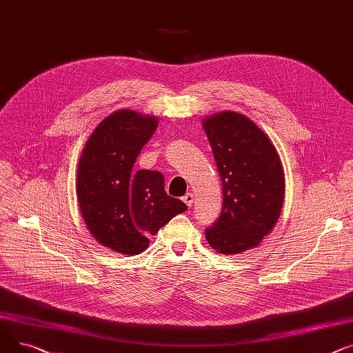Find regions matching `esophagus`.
Here are the masks:
<instances>
[{"label": "esophagus", "mask_w": 353, "mask_h": 353, "mask_svg": "<svg viewBox=\"0 0 353 353\" xmlns=\"http://www.w3.org/2000/svg\"><path fill=\"white\" fill-rule=\"evenodd\" d=\"M182 199H183V202L186 203V206H190V208H191L192 203H194V195H192L191 192H188Z\"/></svg>", "instance_id": "34e87169"}]
</instances>
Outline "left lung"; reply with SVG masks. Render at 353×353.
Wrapping results in <instances>:
<instances>
[{
	"instance_id": "obj_1",
	"label": "left lung",
	"mask_w": 353,
	"mask_h": 353,
	"mask_svg": "<svg viewBox=\"0 0 353 353\" xmlns=\"http://www.w3.org/2000/svg\"><path fill=\"white\" fill-rule=\"evenodd\" d=\"M222 181V211L206 228L212 250L236 255L271 234L283 205L285 175L272 141L248 117L223 111L202 121Z\"/></svg>"
}]
</instances>
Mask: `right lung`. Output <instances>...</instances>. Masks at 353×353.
Instances as JSON below:
<instances>
[{
    "instance_id": "1",
    "label": "right lung",
    "mask_w": 353,
    "mask_h": 353,
    "mask_svg": "<svg viewBox=\"0 0 353 353\" xmlns=\"http://www.w3.org/2000/svg\"><path fill=\"white\" fill-rule=\"evenodd\" d=\"M157 127L154 115L115 111L98 123L78 162L77 196L82 218L101 245L119 254H141L148 248L150 235L188 210L165 192L161 172L132 171Z\"/></svg>"
}]
</instances>
